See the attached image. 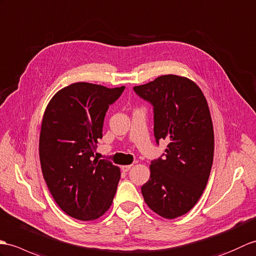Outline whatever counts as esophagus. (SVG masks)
Returning a JSON list of instances; mask_svg holds the SVG:
<instances>
[{
	"label": "esophagus",
	"mask_w": 256,
	"mask_h": 256,
	"mask_svg": "<svg viewBox=\"0 0 256 256\" xmlns=\"http://www.w3.org/2000/svg\"><path fill=\"white\" fill-rule=\"evenodd\" d=\"M130 168H132V164H128V166H122L121 169L123 172H128Z\"/></svg>",
	"instance_id": "34e87169"
}]
</instances>
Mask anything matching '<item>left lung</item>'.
<instances>
[{
  "label": "left lung",
  "mask_w": 256,
  "mask_h": 256,
  "mask_svg": "<svg viewBox=\"0 0 256 256\" xmlns=\"http://www.w3.org/2000/svg\"><path fill=\"white\" fill-rule=\"evenodd\" d=\"M133 89L152 106L157 144L169 142L162 157L152 160L142 194L159 216L180 217L198 203L210 178L214 130L208 104L195 82L176 75L159 76Z\"/></svg>",
  "instance_id": "obj_1"
}]
</instances>
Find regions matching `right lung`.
I'll return each mask as SVG.
<instances>
[{
  "label": "right lung",
  "mask_w": 256,
  "mask_h": 256,
  "mask_svg": "<svg viewBox=\"0 0 256 256\" xmlns=\"http://www.w3.org/2000/svg\"><path fill=\"white\" fill-rule=\"evenodd\" d=\"M124 88L75 82L46 109L39 140L42 174L60 208L80 220L102 216L116 195L120 168L94 157L106 111Z\"/></svg>",
  "instance_id": "add662e5"
}]
</instances>
